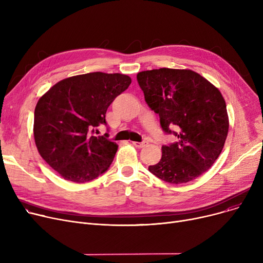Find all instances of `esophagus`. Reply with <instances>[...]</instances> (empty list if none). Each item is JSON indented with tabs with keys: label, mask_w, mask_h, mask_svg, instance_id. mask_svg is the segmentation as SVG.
<instances>
[{
	"label": "esophagus",
	"mask_w": 263,
	"mask_h": 263,
	"mask_svg": "<svg viewBox=\"0 0 263 263\" xmlns=\"http://www.w3.org/2000/svg\"><path fill=\"white\" fill-rule=\"evenodd\" d=\"M132 145L136 148H143L144 146L147 145V142H133Z\"/></svg>",
	"instance_id": "34e87169"
}]
</instances>
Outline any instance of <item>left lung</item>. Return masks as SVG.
Returning a JSON list of instances; mask_svg holds the SVG:
<instances>
[{
	"label": "left lung",
	"instance_id": "8db88e82",
	"mask_svg": "<svg viewBox=\"0 0 263 263\" xmlns=\"http://www.w3.org/2000/svg\"><path fill=\"white\" fill-rule=\"evenodd\" d=\"M136 79L163 131L178 137L162 146V158L149 172L172 184L194 180L212 166L226 141L229 119L222 93L190 69H154L139 72Z\"/></svg>",
	"mask_w": 263,
	"mask_h": 263
}]
</instances>
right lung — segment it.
Wrapping results in <instances>:
<instances>
[{
    "label": "right lung",
    "mask_w": 263,
    "mask_h": 263,
    "mask_svg": "<svg viewBox=\"0 0 263 263\" xmlns=\"http://www.w3.org/2000/svg\"><path fill=\"white\" fill-rule=\"evenodd\" d=\"M131 84L121 73L90 72L64 79L38 100L34 139L39 155L65 180L84 183L105 173L118 145L107 133L95 136L106 124L109 104Z\"/></svg>",
    "instance_id": "obj_1"
}]
</instances>
